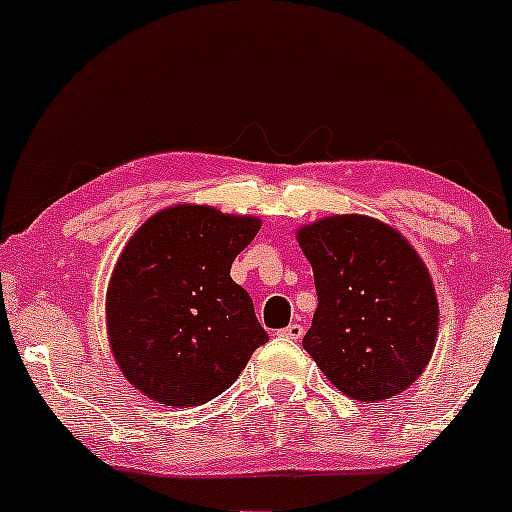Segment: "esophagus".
<instances>
[{
  "label": "esophagus",
  "mask_w": 512,
  "mask_h": 512,
  "mask_svg": "<svg viewBox=\"0 0 512 512\" xmlns=\"http://www.w3.org/2000/svg\"><path fill=\"white\" fill-rule=\"evenodd\" d=\"M303 325H298V322H291V325L289 327H284V330H279V334H281V337H286V339H296V342H298V339H301L303 337Z\"/></svg>",
  "instance_id": "1"
}]
</instances>
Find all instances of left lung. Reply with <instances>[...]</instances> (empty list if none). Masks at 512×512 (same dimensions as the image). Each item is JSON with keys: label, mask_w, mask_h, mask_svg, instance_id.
<instances>
[{"label": "left lung", "mask_w": 512, "mask_h": 512, "mask_svg": "<svg viewBox=\"0 0 512 512\" xmlns=\"http://www.w3.org/2000/svg\"><path fill=\"white\" fill-rule=\"evenodd\" d=\"M317 310L303 349L358 402H383L424 373L438 337V298L402 233L361 214L298 228Z\"/></svg>", "instance_id": "obj_1"}]
</instances>
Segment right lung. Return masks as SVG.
<instances>
[{
	"mask_svg": "<svg viewBox=\"0 0 512 512\" xmlns=\"http://www.w3.org/2000/svg\"><path fill=\"white\" fill-rule=\"evenodd\" d=\"M257 216L175 204L129 238L105 296V327L122 375L166 407H197L228 390L267 342L231 264L260 231Z\"/></svg>",
	"mask_w": 512,
	"mask_h": 512,
	"instance_id": "right-lung-1",
	"label": "right lung"
}]
</instances>
